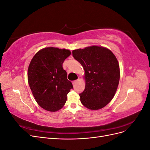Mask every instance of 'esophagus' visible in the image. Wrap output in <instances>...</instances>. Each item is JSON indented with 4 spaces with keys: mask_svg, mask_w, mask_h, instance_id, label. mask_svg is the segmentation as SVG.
Wrapping results in <instances>:
<instances>
[{
    "mask_svg": "<svg viewBox=\"0 0 150 150\" xmlns=\"http://www.w3.org/2000/svg\"><path fill=\"white\" fill-rule=\"evenodd\" d=\"M78 82V80H76V81H74L73 82H72V84H73V86H75V84H76V83Z\"/></svg>",
    "mask_w": 150,
    "mask_h": 150,
    "instance_id": "obj_1",
    "label": "esophagus"
}]
</instances>
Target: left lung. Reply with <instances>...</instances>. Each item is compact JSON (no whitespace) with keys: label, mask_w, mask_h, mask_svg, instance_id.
<instances>
[{"label":"left lung","mask_w":150,"mask_h":150,"mask_svg":"<svg viewBox=\"0 0 150 150\" xmlns=\"http://www.w3.org/2000/svg\"><path fill=\"white\" fill-rule=\"evenodd\" d=\"M72 56L85 71V89L79 94L81 103L92 110L104 108L118 86L120 71L116 57L110 50L96 46L74 50Z\"/></svg>","instance_id":"1"}]
</instances>
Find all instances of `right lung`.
<instances>
[{
  "label": "right lung",
  "mask_w": 150,
  "mask_h": 150,
  "mask_svg": "<svg viewBox=\"0 0 150 150\" xmlns=\"http://www.w3.org/2000/svg\"><path fill=\"white\" fill-rule=\"evenodd\" d=\"M69 50L46 47L32 59L28 68V83L36 102L44 110L57 111L64 105L73 88L67 79L62 64L71 55Z\"/></svg>",
  "instance_id": "right-lung-1"
}]
</instances>
